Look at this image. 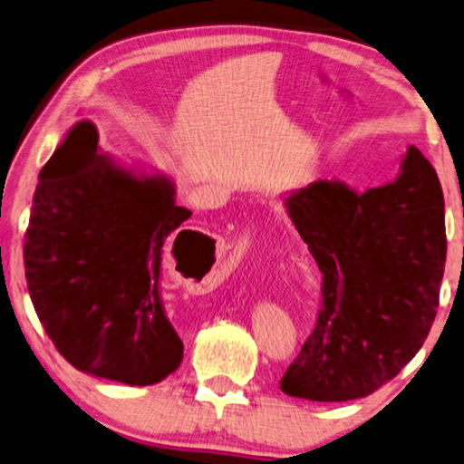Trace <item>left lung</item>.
Masks as SVG:
<instances>
[{
  "mask_svg": "<svg viewBox=\"0 0 464 464\" xmlns=\"http://www.w3.org/2000/svg\"><path fill=\"white\" fill-rule=\"evenodd\" d=\"M324 279L312 336L281 379L310 401L359 400L392 381L424 344L446 263L444 195L416 146L393 183L354 193L315 181L283 195Z\"/></svg>",
  "mask_w": 464,
  "mask_h": 464,
  "instance_id": "left-lung-1",
  "label": "left lung"
}]
</instances>
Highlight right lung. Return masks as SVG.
Here are the masks:
<instances>
[{
	"mask_svg": "<svg viewBox=\"0 0 464 464\" xmlns=\"http://www.w3.org/2000/svg\"><path fill=\"white\" fill-rule=\"evenodd\" d=\"M97 140L93 121H77L40 170L24 242L30 299L72 367L154 385L183 361L159 277L165 242L191 211L177 206L173 179L128 167ZM173 256L179 269L175 245Z\"/></svg>",
	"mask_w": 464,
	"mask_h": 464,
	"instance_id": "obj_1",
	"label": "right lung"
}]
</instances>
